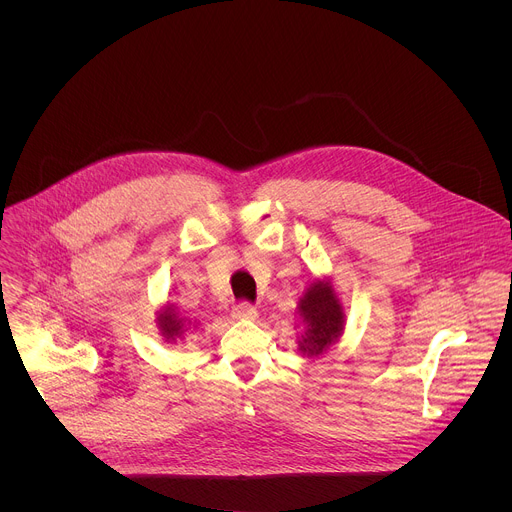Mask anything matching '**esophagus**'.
I'll return each instance as SVG.
<instances>
[{
  "label": "esophagus",
  "instance_id": "1",
  "mask_svg": "<svg viewBox=\"0 0 512 512\" xmlns=\"http://www.w3.org/2000/svg\"><path fill=\"white\" fill-rule=\"evenodd\" d=\"M233 316H235L237 320H257L259 314H257V310H255L249 302H241V304L235 306Z\"/></svg>",
  "mask_w": 512,
  "mask_h": 512
}]
</instances>
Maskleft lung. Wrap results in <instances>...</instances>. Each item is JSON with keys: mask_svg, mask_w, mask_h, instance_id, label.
I'll list each match as a JSON object with an SVG mask.
<instances>
[{"mask_svg": "<svg viewBox=\"0 0 512 512\" xmlns=\"http://www.w3.org/2000/svg\"><path fill=\"white\" fill-rule=\"evenodd\" d=\"M298 314L304 320V334L298 338V348L304 356H320L340 340L344 308L328 279L310 283L298 304Z\"/></svg>", "mask_w": 512, "mask_h": 512, "instance_id": "8db88e82", "label": "left lung"}]
</instances>
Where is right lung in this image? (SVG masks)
<instances>
[{
	"instance_id": "1",
	"label": "right lung",
	"mask_w": 512,
	"mask_h": 512,
	"mask_svg": "<svg viewBox=\"0 0 512 512\" xmlns=\"http://www.w3.org/2000/svg\"><path fill=\"white\" fill-rule=\"evenodd\" d=\"M156 322H158V330H160V334L164 336L166 342L180 340L184 336V332H186V324H190L184 318H180V314L176 312L174 304H168L166 308H162L158 312Z\"/></svg>"
}]
</instances>
